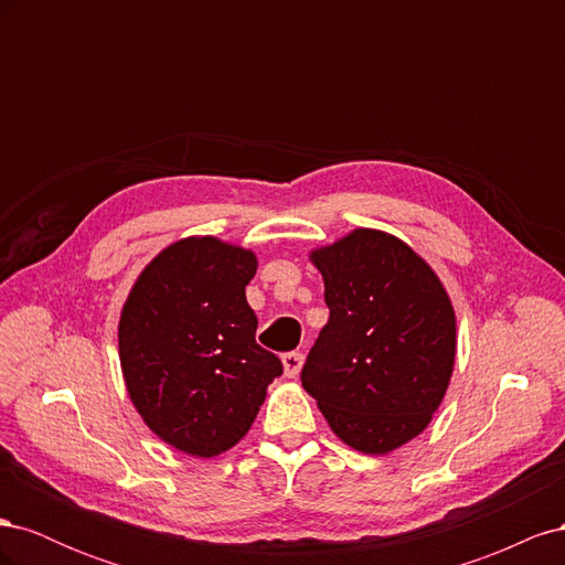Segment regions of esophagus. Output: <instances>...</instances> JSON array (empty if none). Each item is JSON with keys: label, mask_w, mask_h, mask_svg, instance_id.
<instances>
[{"label": "esophagus", "mask_w": 565, "mask_h": 565, "mask_svg": "<svg viewBox=\"0 0 565 565\" xmlns=\"http://www.w3.org/2000/svg\"><path fill=\"white\" fill-rule=\"evenodd\" d=\"M301 365H303V355L292 351V353H285L282 355V370H285V377L295 380L297 374L301 372Z\"/></svg>", "instance_id": "obj_1"}]
</instances>
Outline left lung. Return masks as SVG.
<instances>
[{"mask_svg":"<svg viewBox=\"0 0 565 565\" xmlns=\"http://www.w3.org/2000/svg\"><path fill=\"white\" fill-rule=\"evenodd\" d=\"M330 320L301 370L330 429L363 455L419 436L446 398L457 353L452 301L401 237L353 228L311 249Z\"/></svg>","mask_w":565,"mask_h":565,"instance_id":"left-lung-1","label":"left lung"}]
</instances>
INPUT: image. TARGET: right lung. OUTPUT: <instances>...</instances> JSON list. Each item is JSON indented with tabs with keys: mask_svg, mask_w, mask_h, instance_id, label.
<instances>
[{
	"mask_svg": "<svg viewBox=\"0 0 565 565\" xmlns=\"http://www.w3.org/2000/svg\"><path fill=\"white\" fill-rule=\"evenodd\" d=\"M256 254L214 235L164 247L131 285L119 313V365L148 429L193 457H216L249 431L280 377L256 344L245 287Z\"/></svg>",
	"mask_w": 565,
	"mask_h": 565,
	"instance_id": "1",
	"label": "right lung"
}]
</instances>
